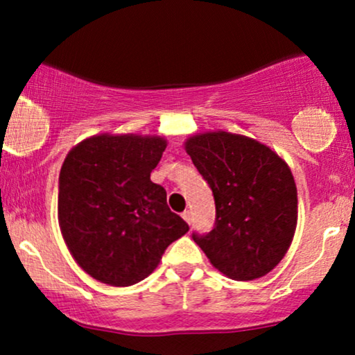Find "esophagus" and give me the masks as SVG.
I'll return each mask as SVG.
<instances>
[{
  "instance_id": "1",
  "label": "esophagus",
  "mask_w": 355,
  "mask_h": 355,
  "mask_svg": "<svg viewBox=\"0 0 355 355\" xmlns=\"http://www.w3.org/2000/svg\"><path fill=\"white\" fill-rule=\"evenodd\" d=\"M182 217H183V220H185V222L189 223V225H190V223H191V214H190V210H185V211H183Z\"/></svg>"
}]
</instances>
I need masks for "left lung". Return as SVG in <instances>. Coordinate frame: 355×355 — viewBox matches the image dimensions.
<instances>
[{
  "instance_id": "1",
  "label": "left lung",
  "mask_w": 355,
  "mask_h": 355,
  "mask_svg": "<svg viewBox=\"0 0 355 355\" xmlns=\"http://www.w3.org/2000/svg\"><path fill=\"white\" fill-rule=\"evenodd\" d=\"M185 150L215 200V225L191 234L217 270L234 280L263 277L287 254L297 227V189L291 168L260 141L209 132Z\"/></svg>"
}]
</instances>
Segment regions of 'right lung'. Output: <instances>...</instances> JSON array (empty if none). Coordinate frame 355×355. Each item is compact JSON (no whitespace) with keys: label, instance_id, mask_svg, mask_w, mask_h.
<instances>
[{"label":"right lung","instance_id":"obj_1","mask_svg":"<svg viewBox=\"0 0 355 355\" xmlns=\"http://www.w3.org/2000/svg\"><path fill=\"white\" fill-rule=\"evenodd\" d=\"M166 141L160 137L95 135L64 158L58 222L76 263L100 282L128 287L157 268L165 248L189 232L150 180Z\"/></svg>","mask_w":355,"mask_h":355}]
</instances>
